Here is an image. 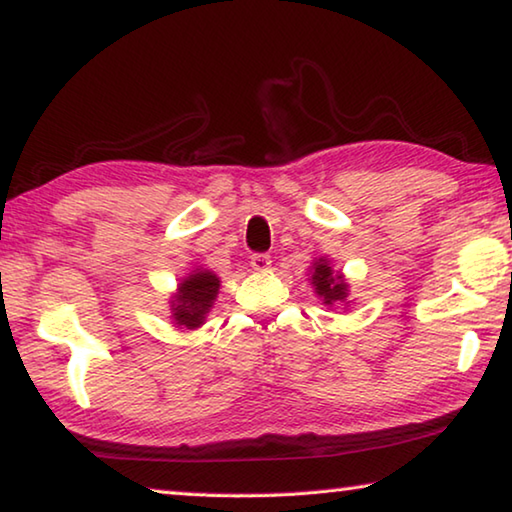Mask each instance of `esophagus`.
Masks as SVG:
<instances>
[{
    "label": "esophagus",
    "mask_w": 512,
    "mask_h": 512,
    "mask_svg": "<svg viewBox=\"0 0 512 512\" xmlns=\"http://www.w3.org/2000/svg\"><path fill=\"white\" fill-rule=\"evenodd\" d=\"M250 266L255 268V271H268V268H271V255H266V253H255V255H250Z\"/></svg>",
    "instance_id": "obj_1"
}]
</instances>
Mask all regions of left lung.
<instances>
[{
  "mask_svg": "<svg viewBox=\"0 0 512 512\" xmlns=\"http://www.w3.org/2000/svg\"><path fill=\"white\" fill-rule=\"evenodd\" d=\"M316 271L311 275V284L316 287V293L325 300V305H334V302H343L348 298V284L343 282L341 273H334L325 259H318Z\"/></svg>",
  "mask_w": 512,
  "mask_h": 512,
  "instance_id": "1",
  "label": "left lung"
}]
</instances>
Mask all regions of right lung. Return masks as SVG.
Instances as JSON below:
<instances>
[{
	"instance_id": "right-lung-1",
	"label": "right lung",
	"mask_w": 512,
	"mask_h": 512,
	"mask_svg": "<svg viewBox=\"0 0 512 512\" xmlns=\"http://www.w3.org/2000/svg\"><path fill=\"white\" fill-rule=\"evenodd\" d=\"M219 293V277L210 271H196L180 282L178 296L173 300V318L187 329L198 327L205 320L212 302Z\"/></svg>"
}]
</instances>
